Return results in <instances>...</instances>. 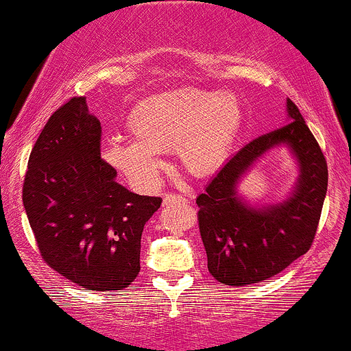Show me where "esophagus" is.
<instances>
[{
    "label": "esophagus",
    "mask_w": 351,
    "mask_h": 351,
    "mask_svg": "<svg viewBox=\"0 0 351 351\" xmlns=\"http://www.w3.org/2000/svg\"><path fill=\"white\" fill-rule=\"evenodd\" d=\"M162 202H165V206H173V204L186 202V199L183 195H178V193H166Z\"/></svg>",
    "instance_id": "1"
}]
</instances>
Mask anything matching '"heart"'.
Returning a JSON list of instances; mask_svg holds the SVG:
<instances>
[{"instance_id": "obj_1", "label": "heart", "mask_w": 351, "mask_h": 351, "mask_svg": "<svg viewBox=\"0 0 351 351\" xmlns=\"http://www.w3.org/2000/svg\"><path fill=\"white\" fill-rule=\"evenodd\" d=\"M240 127L234 94L183 87L138 101L127 118L134 142L111 141L104 156L135 185L152 189L162 169L161 152L176 149L186 171L207 175L228 158Z\"/></svg>"}]
</instances>
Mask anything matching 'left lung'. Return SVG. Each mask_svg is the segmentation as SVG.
<instances>
[{
  "instance_id": "obj_1",
  "label": "left lung",
  "mask_w": 351,
  "mask_h": 351,
  "mask_svg": "<svg viewBox=\"0 0 351 351\" xmlns=\"http://www.w3.org/2000/svg\"><path fill=\"white\" fill-rule=\"evenodd\" d=\"M285 127L245 144L197 197V219L210 276L228 287L261 283L308 252L328 190V162L295 103ZM278 143L291 145L301 165L294 195L269 210L239 200L236 183L257 157Z\"/></svg>"
}]
</instances>
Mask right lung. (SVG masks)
Returning a JSON list of instances; mask_svg holds the SVG:
<instances>
[{"instance_id":"right-lung-1","label":"right lung","mask_w":351,"mask_h":351,"mask_svg":"<svg viewBox=\"0 0 351 351\" xmlns=\"http://www.w3.org/2000/svg\"><path fill=\"white\" fill-rule=\"evenodd\" d=\"M101 134L85 97L58 108L30 152L22 199L47 266L82 288L114 291L141 273L142 231L162 199L114 182Z\"/></svg>"}]
</instances>
